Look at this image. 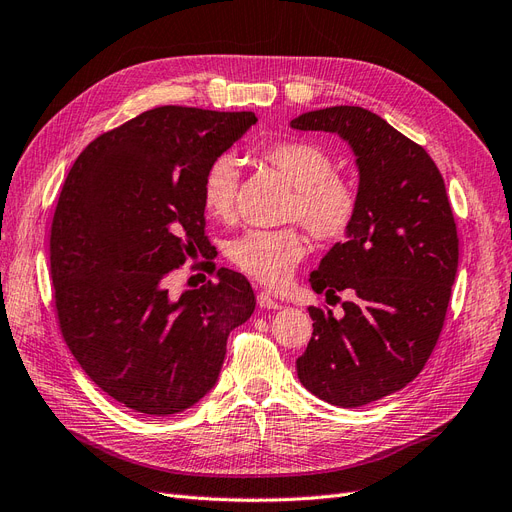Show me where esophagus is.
<instances>
[{"mask_svg":"<svg viewBox=\"0 0 512 512\" xmlns=\"http://www.w3.org/2000/svg\"><path fill=\"white\" fill-rule=\"evenodd\" d=\"M256 303H258V307H262V309H282V303H277V301L273 299V294L267 292V290H262V292L256 294Z\"/></svg>","mask_w":512,"mask_h":512,"instance_id":"esophagus-1","label":"esophagus"}]
</instances>
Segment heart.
I'll use <instances>...</instances> for the list:
<instances>
[{
    "label": "heart",
    "instance_id": "obj_1",
    "mask_svg": "<svg viewBox=\"0 0 512 512\" xmlns=\"http://www.w3.org/2000/svg\"><path fill=\"white\" fill-rule=\"evenodd\" d=\"M294 188L288 205V220L301 224L320 241H339L348 235L356 213L359 194L335 173V162L327 151L305 141H282L262 151ZM239 166L230 153L215 158L203 175V207L215 220H228L235 211ZM307 254V239L299 228L247 230L226 247L228 260L241 273L267 286L288 282L294 267Z\"/></svg>",
    "mask_w": 512,
    "mask_h": 512
}]
</instances>
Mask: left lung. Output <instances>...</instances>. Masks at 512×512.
I'll return each instance as SVG.
<instances>
[{
    "mask_svg": "<svg viewBox=\"0 0 512 512\" xmlns=\"http://www.w3.org/2000/svg\"><path fill=\"white\" fill-rule=\"evenodd\" d=\"M294 130L331 132L359 168V213L309 277L314 292L352 290L344 316L309 307L314 333L297 359L309 393L359 408L404 389L436 346L459 239L444 179L429 153L361 106H331L290 121Z\"/></svg>",
    "mask_w": 512,
    "mask_h": 512,
    "instance_id": "8db88e82",
    "label": "left lung"
}]
</instances>
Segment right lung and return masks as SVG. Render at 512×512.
<instances>
[{"label":"right lung","mask_w":512,"mask_h":512,"mask_svg":"<svg viewBox=\"0 0 512 512\" xmlns=\"http://www.w3.org/2000/svg\"><path fill=\"white\" fill-rule=\"evenodd\" d=\"M254 113L158 106L104 132L72 164L51 226L61 335L119 404L168 416L218 382L230 331L256 297L237 271L173 299L166 277L207 254L203 175Z\"/></svg>","instance_id":"add662e5"}]
</instances>
